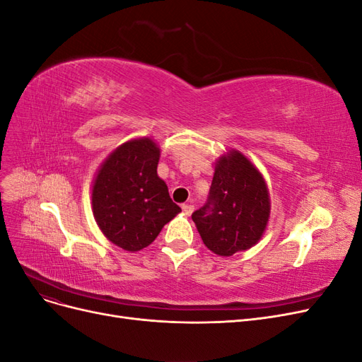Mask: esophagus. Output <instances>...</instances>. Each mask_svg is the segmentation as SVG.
Segmentation results:
<instances>
[{
  "instance_id": "obj_1",
  "label": "esophagus",
  "mask_w": 362,
  "mask_h": 362,
  "mask_svg": "<svg viewBox=\"0 0 362 362\" xmlns=\"http://www.w3.org/2000/svg\"><path fill=\"white\" fill-rule=\"evenodd\" d=\"M193 210H194V205H192V204H182V211L187 214V216H190L193 213Z\"/></svg>"
}]
</instances>
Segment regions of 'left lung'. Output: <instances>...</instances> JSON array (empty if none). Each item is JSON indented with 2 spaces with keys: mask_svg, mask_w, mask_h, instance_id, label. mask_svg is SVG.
Listing matches in <instances>:
<instances>
[{
  "mask_svg": "<svg viewBox=\"0 0 362 362\" xmlns=\"http://www.w3.org/2000/svg\"><path fill=\"white\" fill-rule=\"evenodd\" d=\"M269 214L264 178L243 154L231 151L216 163L208 199L192 218L208 249L231 257L258 242Z\"/></svg>",
  "mask_w": 362,
  "mask_h": 362,
  "instance_id": "1",
  "label": "left lung"
}]
</instances>
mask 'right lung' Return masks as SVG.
I'll return each mask as SVG.
<instances>
[{
  "label": "right lung",
  "mask_w": 362,
  "mask_h": 362,
  "mask_svg": "<svg viewBox=\"0 0 362 362\" xmlns=\"http://www.w3.org/2000/svg\"><path fill=\"white\" fill-rule=\"evenodd\" d=\"M158 158L160 149L151 139L129 140L112 152L95 178V221L112 243L125 250L149 246L181 211L158 178Z\"/></svg>",
  "instance_id": "add662e5"
}]
</instances>
